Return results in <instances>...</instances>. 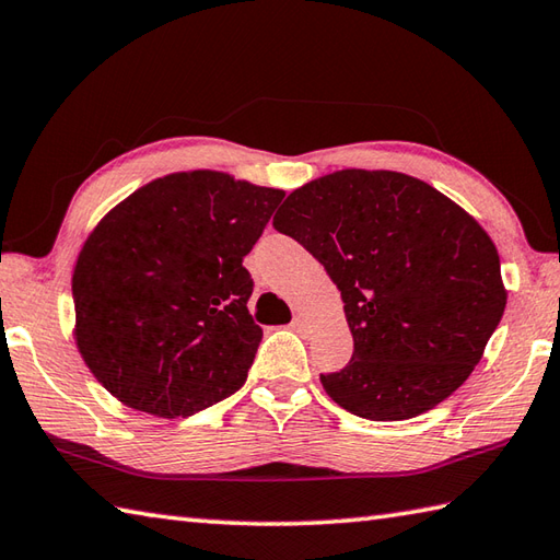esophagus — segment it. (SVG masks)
<instances>
[{"instance_id":"obj_1","label":"esophagus","mask_w":560,"mask_h":560,"mask_svg":"<svg viewBox=\"0 0 560 560\" xmlns=\"http://www.w3.org/2000/svg\"><path fill=\"white\" fill-rule=\"evenodd\" d=\"M291 329H293V331H299V335H305V331H307L305 319H303L301 315H295V317L291 319Z\"/></svg>"}]
</instances>
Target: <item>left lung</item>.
Returning a JSON list of instances; mask_svg holds the SVG:
<instances>
[{
    "mask_svg": "<svg viewBox=\"0 0 560 560\" xmlns=\"http://www.w3.org/2000/svg\"><path fill=\"white\" fill-rule=\"evenodd\" d=\"M273 229L337 283L351 361L323 373L339 407L404 421L450 397L481 361L508 293L481 225L435 187L392 171H339L295 189Z\"/></svg>",
    "mask_w": 560,
    "mask_h": 560,
    "instance_id": "1",
    "label": "left lung"
}]
</instances>
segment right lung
Listing matches in <instances>:
<instances>
[{
  "label": "right lung",
  "instance_id": "1",
  "mask_svg": "<svg viewBox=\"0 0 560 560\" xmlns=\"http://www.w3.org/2000/svg\"><path fill=\"white\" fill-rule=\"evenodd\" d=\"M281 199L223 173H175L96 225L71 293L77 347L113 397L187 419L245 385L261 329L243 259Z\"/></svg>",
  "mask_w": 560,
  "mask_h": 560
}]
</instances>
